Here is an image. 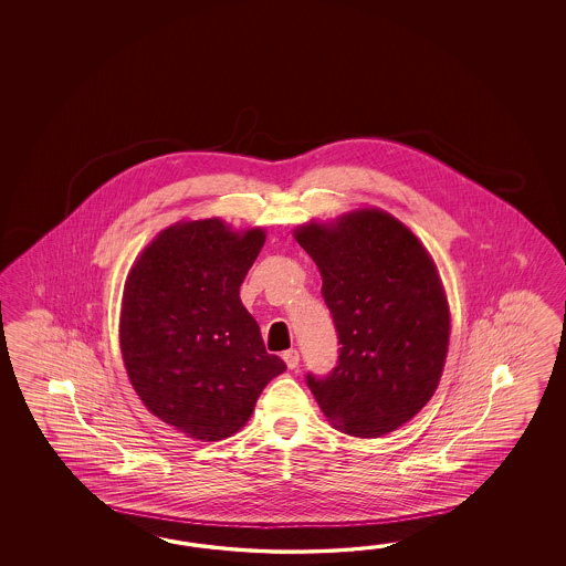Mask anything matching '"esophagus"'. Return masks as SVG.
<instances>
[{
	"mask_svg": "<svg viewBox=\"0 0 566 566\" xmlns=\"http://www.w3.org/2000/svg\"><path fill=\"white\" fill-rule=\"evenodd\" d=\"M282 359L286 360V365H289V369H296L298 367V353L291 348V350H286L284 355H282Z\"/></svg>",
	"mask_w": 566,
	"mask_h": 566,
	"instance_id": "1",
	"label": "esophagus"
}]
</instances>
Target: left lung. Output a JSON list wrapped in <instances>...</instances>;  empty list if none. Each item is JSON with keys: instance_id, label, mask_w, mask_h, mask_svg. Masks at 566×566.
<instances>
[{"instance_id": "obj_1", "label": "left lung", "mask_w": 566, "mask_h": 566, "mask_svg": "<svg viewBox=\"0 0 566 566\" xmlns=\"http://www.w3.org/2000/svg\"><path fill=\"white\" fill-rule=\"evenodd\" d=\"M292 237L322 274L343 344L329 376H307L319 409L353 438L409 423L438 390L450 340L444 284L426 244L379 207L298 223Z\"/></svg>"}]
</instances>
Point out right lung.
Returning a JSON list of instances; mask_svg holds the SVG:
<instances>
[{"mask_svg": "<svg viewBox=\"0 0 566 566\" xmlns=\"http://www.w3.org/2000/svg\"><path fill=\"white\" fill-rule=\"evenodd\" d=\"M263 242L261 226L180 220L126 275L118 332L128 379L147 411L192 440L234 436L261 390L286 371L240 301Z\"/></svg>", "mask_w": 566, "mask_h": 566, "instance_id": "1", "label": "right lung"}]
</instances>
